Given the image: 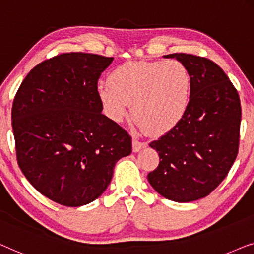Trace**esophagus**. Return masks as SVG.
<instances>
[{"instance_id": "esophagus-1", "label": "esophagus", "mask_w": 254, "mask_h": 254, "mask_svg": "<svg viewBox=\"0 0 254 254\" xmlns=\"http://www.w3.org/2000/svg\"><path fill=\"white\" fill-rule=\"evenodd\" d=\"M144 146H145V142L138 140V139L135 138L132 139V151L133 152H139L142 147H144Z\"/></svg>"}]
</instances>
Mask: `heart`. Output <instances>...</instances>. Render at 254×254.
<instances>
[{
    "label": "heart",
    "instance_id": "heart-1",
    "mask_svg": "<svg viewBox=\"0 0 254 254\" xmlns=\"http://www.w3.org/2000/svg\"><path fill=\"white\" fill-rule=\"evenodd\" d=\"M108 81L96 90L106 115L122 122L132 103L135 124L152 133L177 126L190 102V72L175 60L127 62L109 74Z\"/></svg>",
    "mask_w": 254,
    "mask_h": 254
}]
</instances>
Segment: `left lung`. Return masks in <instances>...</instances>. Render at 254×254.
Masks as SVG:
<instances>
[{
  "instance_id": "8db88e82",
  "label": "left lung",
  "mask_w": 254,
  "mask_h": 254,
  "mask_svg": "<svg viewBox=\"0 0 254 254\" xmlns=\"http://www.w3.org/2000/svg\"><path fill=\"white\" fill-rule=\"evenodd\" d=\"M183 63L191 76L189 107L182 120L149 146L160 163L147 175L162 197L189 202L208 195L229 173L238 153L241 101L224 71L205 57L166 55Z\"/></svg>"
}]
</instances>
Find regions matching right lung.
Here are the masks:
<instances>
[{
  "instance_id": "add662e5",
  "label": "right lung",
  "mask_w": 254,
  "mask_h": 254,
  "mask_svg": "<svg viewBox=\"0 0 254 254\" xmlns=\"http://www.w3.org/2000/svg\"><path fill=\"white\" fill-rule=\"evenodd\" d=\"M114 57L65 53L30 71L12 105L17 160L27 181L60 205L79 207L108 188L131 137L102 114L98 80Z\"/></svg>"
}]
</instances>
